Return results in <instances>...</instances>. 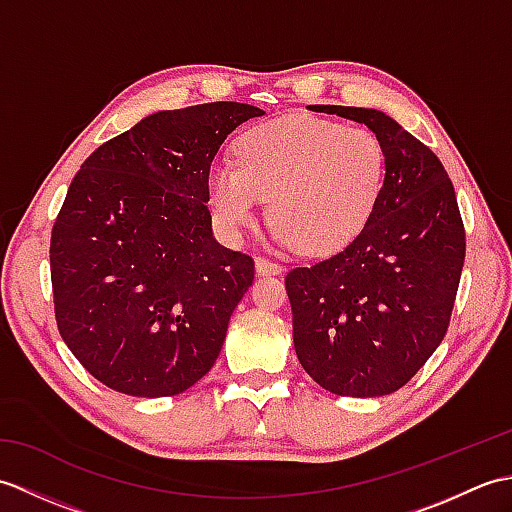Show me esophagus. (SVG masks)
<instances>
[{
  "label": "esophagus",
  "instance_id": "1",
  "mask_svg": "<svg viewBox=\"0 0 512 512\" xmlns=\"http://www.w3.org/2000/svg\"><path fill=\"white\" fill-rule=\"evenodd\" d=\"M255 270H257V275H279L281 270H284V266L277 262H270V259H266V257H257Z\"/></svg>",
  "mask_w": 512,
  "mask_h": 512
}]
</instances>
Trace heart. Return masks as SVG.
Returning a JSON list of instances; mask_svg holds the SVG:
<instances>
[{"label":"heart","mask_w":512,"mask_h":512,"mask_svg":"<svg viewBox=\"0 0 512 512\" xmlns=\"http://www.w3.org/2000/svg\"><path fill=\"white\" fill-rule=\"evenodd\" d=\"M235 156L209 169L215 220L237 237L255 226L268 200L275 237L310 255L336 253L363 231L387 173L385 147L372 129L312 116L248 129Z\"/></svg>","instance_id":"b5f03b06"}]
</instances>
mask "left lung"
Returning <instances> with one entry per match:
<instances>
[{"instance_id":"1","label":"left lung","mask_w":512,"mask_h":512,"mask_svg":"<svg viewBox=\"0 0 512 512\" xmlns=\"http://www.w3.org/2000/svg\"><path fill=\"white\" fill-rule=\"evenodd\" d=\"M312 112L372 129L387 173L363 231L336 255L288 273L295 352L314 383L336 396H387L447 334L466 250L458 200L438 156L385 112Z\"/></svg>"}]
</instances>
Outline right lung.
I'll return each mask as SVG.
<instances>
[{"label": "right lung", "instance_id": "obj_1", "mask_svg": "<svg viewBox=\"0 0 512 512\" xmlns=\"http://www.w3.org/2000/svg\"><path fill=\"white\" fill-rule=\"evenodd\" d=\"M262 114L226 101L149 114L74 176L50 239L54 314L110 389L176 396L220 356L255 264L213 235L209 169L226 136Z\"/></svg>", "mask_w": 512, "mask_h": 512}]
</instances>
